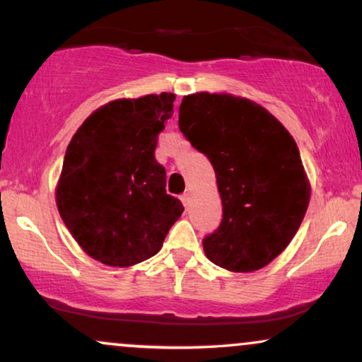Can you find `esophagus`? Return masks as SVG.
<instances>
[{
	"instance_id": "1",
	"label": "esophagus",
	"mask_w": 362,
	"mask_h": 362,
	"mask_svg": "<svg viewBox=\"0 0 362 362\" xmlns=\"http://www.w3.org/2000/svg\"><path fill=\"white\" fill-rule=\"evenodd\" d=\"M180 201H182V204H184V207L187 209V207H189V204H190V194L189 192L182 194L180 195Z\"/></svg>"
}]
</instances>
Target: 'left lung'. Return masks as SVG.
Returning a JSON list of instances; mask_svg holds the SVG:
<instances>
[{"instance_id":"1","label":"left lung","mask_w":362,"mask_h":362,"mask_svg":"<svg viewBox=\"0 0 362 362\" xmlns=\"http://www.w3.org/2000/svg\"><path fill=\"white\" fill-rule=\"evenodd\" d=\"M178 127L209 158L221 195V224L202 240L207 259L231 272L271 264L308 209L310 182L296 141L259 103L228 93L187 95Z\"/></svg>"}]
</instances>
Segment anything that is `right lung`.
Instances as JSON below:
<instances>
[{
	"label": "right lung",
	"mask_w": 362,
	"mask_h": 362,
	"mask_svg": "<svg viewBox=\"0 0 362 362\" xmlns=\"http://www.w3.org/2000/svg\"><path fill=\"white\" fill-rule=\"evenodd\" d=\"M173 100V93H160L109 102L69 141L56 204L91 259L112 267L139 264L160 252L184 213L165 190L167 173L155 158Z\"/></svg>",
	"instance_id": "1"
}]
</instances>
